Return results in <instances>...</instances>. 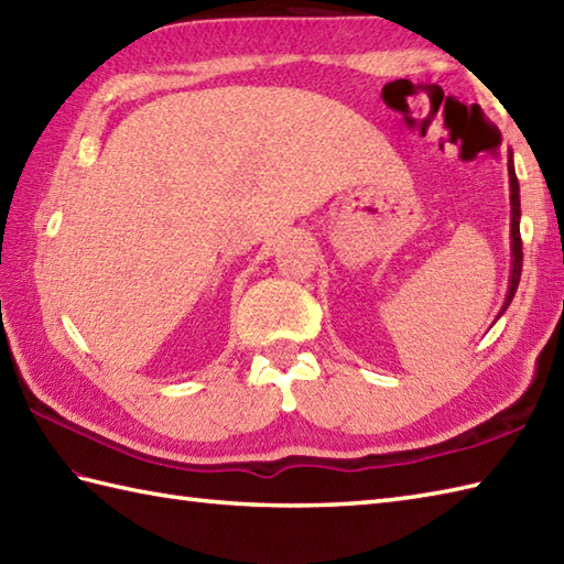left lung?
Listing matches in <instances>:
<instances>
[{
	"label": "left lung",
	"instance_id": "obj_1",
	"mask_svg": "<svg viewBox=\"0 0 564 564\" xmlns=\"http://www.w3.org/2000/svg\"><path fill=\"white\" fill-rule=\"evenodd\" d=\"M509 188H511V275H509L507 301H505V305H501L499 315H505V310L509 307L513 293H517L519 281H521V267H523V245H521V230H519V223H521L519 178H517V172H513L511 152H509Z\"/></svg>",
	"mask_w": 564,
	"mask_h": 564
}]
</instances>
